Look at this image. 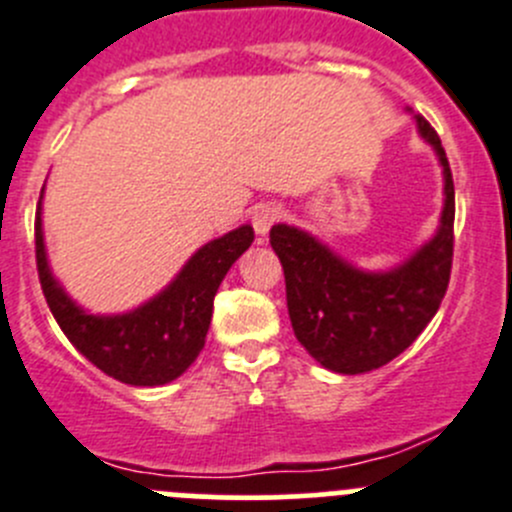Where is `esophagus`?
<instances>
[{
    "instance_id": "1",
    "label": "esophagus",
    "mask_w": 512,
    "mask_h": 512,
    "mask_svg": "<svg viewBox=\"0 0 512 512\" xmlns=\"http://www.w3.org/2000/svg\"><path fill=\"white\" fill-rule=\"evenodd\" d=\"M280 217H282L280 205H272V202H267V205L255 207V212H252V227H255V232L260 235V240H265V235L270 232V227L275 225V222H280Z\"/></svg>"
}]
</instances>
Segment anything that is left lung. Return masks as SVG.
Here are the masks:
<instances>
[{
    "instance_id": "1",
    "label": "left lung",
    "mask_w": 512,
    "mask_h": 512,
    "mask_svg": "<svg viewBox=\"0 0 512 512\" xmlns=\"http://www.w3.org/2000/svg\"><path fill=\"white\" fill-rule=\"evenodd\" d=\"M415 119L443 165L445 210L438 235L403 267L367 275L297 227L275 225L270 230V245L285 272L295 337L320 365L342 375L388 365L413 345L448 290L455 245L453 172L438 132L423 114H415Z\"/></svg>"
}]
</instances>
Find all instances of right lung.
Here are the masks:
<instances>
[{"label":"right lung","mask_w":512,"mask_h":512,"mask_svg":"<svg viewBox=\"0 0 512 512\" xmlns=\"http://www.w3.org/2000/svg\"><path fill=\"white\" fill-rule=\"evenodd\" d=\"M34 220V255L39 285L54 320L92 365L127 385H165L180 377L205 347L212 302L232 262L252 245L255 230L242 225L195 252L177 280L162 295L135 312L94 317L79 310L54 282L47 267L42 220Z\"/></svg>","instance_id":"1"}]
</instances>
